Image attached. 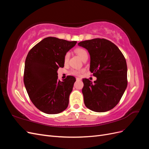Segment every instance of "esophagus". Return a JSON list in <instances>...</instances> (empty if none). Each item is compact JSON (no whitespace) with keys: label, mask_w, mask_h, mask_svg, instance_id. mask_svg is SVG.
Returning a JSON list of instances; mask_svg holds the SVG:
<instances>
[{"label":"esophagus","mask_w":149,"mask_h":149,"mask_svg":"<svg viewBox=\"0 0 149 149\" xmlns=\"http://www.w3.org/2000/svg\"><path fill=\"white\" fill-rule=\"evenodd\" d=\"M76 80H77V81H80V80H81V78H76Z\"/></svg>","instance_id":"34e87169"}]
</instances>
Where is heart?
Returning a JSON list of instances; mask_svg holds the SVG:
<instances>
[{
    "mask_svg": "<svg viewBox=\"0 0 149 149\" xmlns=\"http://www.w3.org/2000/svg\"><path fill=\"white\" fill-rule=\"evenodd\" d=\"M75 52L78 54V55L81 58V59L82 60L84 59L85 57L88 56V53L86 52V49H84V48H78L75 49ZM70 54L69 52H68L65 54V55L64 56V61L66 63L69 60V58H70ZM83 70H71V73L72 74H74V75H79L81 73H82Z\"/></svg>",
    "mask_w": 149,
    "mask_h": 149,
    "instance_id": "obj_1",
    "label": "heart"
}]
</instances>
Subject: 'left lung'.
<instances>
[{
    "label": "left lung",
    "instance_id": "obj_1",
    "mask_svg": "<svg viewBox=\"0 0 149 149\" xmlns=\"http://www.w3.org/2000/svg\"><path fill=\"white\" fill-rule=\"evenodd\" d=\"M90 55V71L97 79L93 83L83 79L85 106L97 112L114 108L127 86V67L123 54L115 44L104 38L81 42Z\"/></svg>",
    "mask_w": 149,
    "mask_h": 149
}]
</instances>
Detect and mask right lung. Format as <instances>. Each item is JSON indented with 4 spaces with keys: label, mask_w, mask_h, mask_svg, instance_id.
Returning a JSON list of instances; mask_svg holds the SVG:
<instances>
[{
    "label": "right lung",
    "mask_w": 149,
    "mask_h": 149,
    "mask_svg": "<svg viewBox=\"0 0 149 149\" xmlns=\"http://www.w3.org/2000/svg\"><path fill=\"white\" fill-rule=\"evenodd\" d=\"M76 43L47 37L31 48L26 56L25 86L31 102L44 113H60L68 106L76 79L68 76L61 81L57 71L59 68L64 67L65 54Z\"/></svg>",
    "instance_id": "1"
}]
</instances>
